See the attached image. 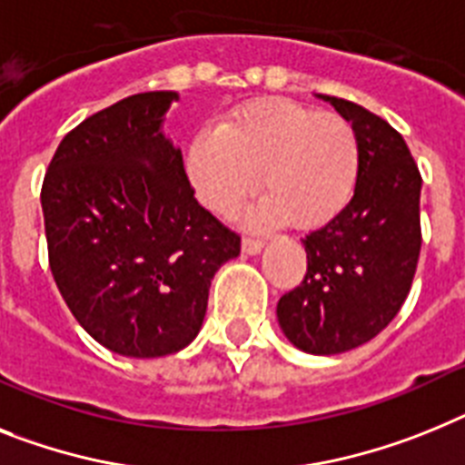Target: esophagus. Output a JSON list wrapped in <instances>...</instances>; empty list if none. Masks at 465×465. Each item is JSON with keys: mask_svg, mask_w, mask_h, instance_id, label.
Wrapping results in <instances>:
<instances>
[{"mask_svg": "<svg viewBox=\"0 0 465 465\" xmlns=\"http://www.w3.org/2000/svg\"><path fill=\"white\" fill-rule=\"evenodd\" d=\"M243 252L245 255H260L264 248V243L260 239H243Z\"/></svg>", "mask_w": 465, "mask_h": 465, "instance_id": "34e87169", "label": "esophagus"}]
</instances>
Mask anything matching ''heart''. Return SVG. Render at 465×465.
Wrapping results in <instances>:
<instances>
[{
    "mask_svg": "<svg viewBox=\"0 0 465 465\" xmlns=\"http://www.w3.org/2000/svg\"><path fill=\"white\" fill-rule=\"evenodd\" d=\"M359 139L341 115H322L292 101H260L226 115L186 148V177L198 201L217 214L239 208L257 186L252 224L291 220L298 229L329 224L352 201Z\"/></svg>",
    "mask_w": 465,
    "mask_h": 465,
    "instance_id": "obj_1",
    "label": "heart"
}]
</instances>
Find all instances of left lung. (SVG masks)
Listing matches in <instances>:
<instances>
[{"label": "left lung", "mask_w": 465, "mask_h": 465, "mask_svg": "<svg viewBox=\"0 0 465 465\" xmlns=\"http://www.w3.org/2000/svg\"><path fill=\"white\" fill-rule=\"evenodd\" d=\"M352 124L359 182L338 217L302 239L305 281L276 305L291 345L341 354L364 345L397 317L420 252V174L400 132L352 101L317 94Z\"/></svg>", "instance_id": "obj_1"}]
</instances>
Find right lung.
I'll return each instance as SVG.
<instances>
[{
	"mask_svg": "<svg viewBox=\"0 0 465 465\" xmlns=\"http://www.w3.org/2000/svg\"><path fill=\"white\" fill-rule=\"evenodd\" d=\"M177 92L94 113L58 143L42 184L49 264L94 341L155 359L198 335L217 269L241 239L198 205L163 123Z\"/></svg>",
	"mask_w": 465,
	"mask_h": 465,
	"instance_id": "1",
	"label": "right lung"
}]
</instances>
